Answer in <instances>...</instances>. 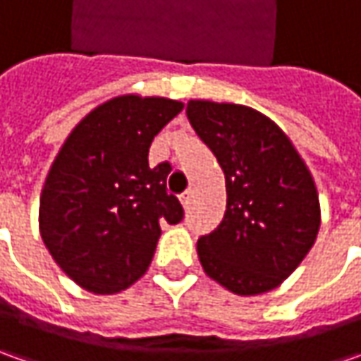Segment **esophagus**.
I'll return each mask as SVG.
<instances>
[{"instance_id":"1","label":"esophagus","mask_w":361,"mask_h":361,"mask_svg":"<svg viewBox=\"0 0 361 361\" xmlns=\"http://www.w3.org/2000/svg\"><path fill=\"white\" fill-rule=\"evenodd\" d=\"M190 201H192V190L188 188V190H185V192L180 195V202H183L185 209H188V207H190Z\"/></svg>"}]
</instances>
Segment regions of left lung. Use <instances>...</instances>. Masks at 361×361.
Listing matches in <instances>:
<instances>
[{
	"instance_id": "8db88e82",
	"label": "left lung",
	"mask_w": 361,
	"mask_h": 361,
	"mask_svg": "<svg viewBox=\"0 0 361 361\" xmlns=\"http://www.w3.org/2000/svg\"><path fill=\"white\" fill-rule=\"evenodd\" d=\"M187 116L227 185L221 225L197 243L202 269L237 295L271 291L298 269L317 237L312 173L287 134L249 106L190 100Z\"/></svg>"
}]
</instances>
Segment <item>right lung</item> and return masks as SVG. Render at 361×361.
Wrapping results in <instances>:
<instances>
[{"mask_svg":"<svg viewBox=\"0 0 361 361\" xmlns=\"http://www.w3.org/2000/svg\"><path fill=\"white\" fill-rule=\"evenodd\" d=\"M169 98H112L80 120L49 169L39 233L60 269L86 291L118 293L148 269L160 223L185 211L166 190L169 162L148 166L154 136L183 110Z\"/></svg>","mask_w":361,"mask_h":361,"instance_id":"1","label":"right lung"}]
</instances>
